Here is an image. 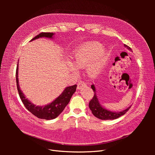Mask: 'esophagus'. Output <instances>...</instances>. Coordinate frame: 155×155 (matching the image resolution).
Returning <instances> with one entry per match:
<instances>
[{
  "mask_svg": "<svg viewBox=\"0 0 155 155\" xmlns=\"http://www.w3.org/2000/svg\"><path fill=\"white\" fill-rule=\"evenodd\" d=\"M85 85H86V84H85V82H84L82 80L79 81L78 83V89H81L83 86H85Z\"/></svg>",
  "mask_w": 155,
  "mask_h": 155,
  "instance_id": "1",
  "label": "esophagus"
}]
</instances>
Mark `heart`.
Instances as JSON below:
<instances>
[{"label": "heart", "instance_id": "1", "mask_svg": "<svg viewBox=\"0 0 155 155\" xmlns=\"http://www.w3.org/2000/svg\"><path fill=\"white\" fill-rule=\"evenodd\" d=\"M102 46L98 43H91L83 46L74 54V63L78 68L85 67L89 63L94 60L89 66L88 72L91 76H96L99 73L106 61V56L104 51H101ZM73 71L76 68L71 67Z\"/></svg>", "mask_w": 155, "mask_h": 155}]
</instances>
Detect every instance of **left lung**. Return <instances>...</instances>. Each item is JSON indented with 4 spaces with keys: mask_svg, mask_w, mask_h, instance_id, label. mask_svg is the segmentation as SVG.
<instances>
[{
    "mask_svg": "<svg viewBox=\"0 0 155 155\" xmlns=\"http://www.w3.org/2000/svg\"><path fill=\"white\" fill-rule=\"evenodd\" d=\"M124 46L126 48H127L128 50L132 51L131 48L127 45H124ZM91 88L94 91V95L92 99L90 101V102H89L88 106L92 111V113L93 114L94 116H96V118L103 120H114L116 118H118L119 117L125 114L130 108V106L127 108V109H126L125 110H124L120 112H112L105 109V108H104L100 105L99 101H98L97 97L96 96V93L95 86L94 85H92Z\"/></svg>",
    "mask_w": 155,
    "mask_h": 155,
    "instance_id": "left-lung-1",
    "label": "left lung"
}]
</instances>
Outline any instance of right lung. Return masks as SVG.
Returning a JSON list of instances; mask_svg holds the SVG:
<instances>
[{
  "instance_id": "1",
  "label": "right lung",
  "mask_w": 155,
  "mask_h": 155,
  "mask_svg": "<svg viewBox=\"0 0 155 155\" xmlns=\"http://www.w3.org/2000/svg\"><path fill=\"white\" fill-rule=\"evenodd\" d=\"M54 35V33L42 32L39 35H37V36L34 37L31 40V41L39 39L40 37H48V38L51 39ZM18 65L17 64V67L16 68V82L17 90L21 100L25 107L28 109V110H29L31 114L40 119L50 120L57 118L64 109L65 107L68 105L70 99H71L72 96L76 91L77 85H74L72 86L66 87L64 91L54 101L48 105L45 106H35L31 101L28 100L27 98H26L25 94L22 93L20 89L18 80Z\"/></svg>"
}]
</instances>
